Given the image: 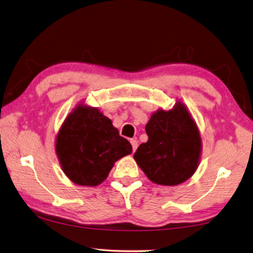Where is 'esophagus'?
I'll use <instances>...</instances> for the list:
<instances>
[{"label": "esophagus", "instance_id": "esophagus-1", "mask_svg": "<svg viewBox=\"0 0 253 253\" xmlns=\"http://www.w3.org/2000/svg\"><path fill=\"white\" fill-rule=\"evenodd\" d=\"M130 144H131V147H132V151H136L137 147H138V141H137L136 139H130Z\"/></svg>", "mask_w": 253, "mask_h": 253}]
</instances>
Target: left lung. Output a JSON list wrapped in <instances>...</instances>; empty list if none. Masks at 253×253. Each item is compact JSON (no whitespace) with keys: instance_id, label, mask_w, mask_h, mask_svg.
I'll list each match as a JSON object with an SVG mask.
<instances>
[{"instance_id":"obj_1","label":"left lung","mask_w":253,"mask_h":253,"mask_svg":"<svg viewBox=\"0 0 253 253\" xmlns=\"http://www.w3.org/2000/svg\"><path fill=\"white\" fill-rule=\"evenodd\" d=\"M147 142L134 155L147 177L157 185L176 186L197 170L201 155V138L187 107L177 102L170 111L159 109L146 125Z\"/></svg>"}]
</instances>
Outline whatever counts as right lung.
<instances>
[{
  "instance_id": "add662e5",
  "label": "right lung",
  "mask_w": 253,
  "mask_h": 253,
  "mask_svg": "<svg viewBox=\"0 0 253 253\" xmlns=\"http://www.w3.org/2000/svg\"><path fill=\"white\" fill-rule=\"evenodd\" d=\"M55 149L64 173L77 185L89 187L102 183L114 164L132 151L111 119L83 104L64 121Z\"/></svg>"
}]
</instances>
